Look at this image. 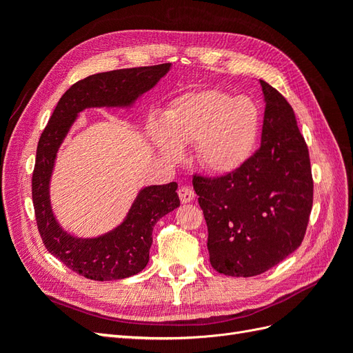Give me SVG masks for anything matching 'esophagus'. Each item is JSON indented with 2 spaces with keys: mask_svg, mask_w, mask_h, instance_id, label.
<instances>
[{
  "mask_svg": "<svg viewBox=\"0 0 353 353\" xmlns=\"http://www.w3.org/2000/svg\"><path fill=\"white\" fill-rule=\"evenodd\" d=\"M178 196H179V200L183 203H190L191 200L196 197V193L191 187H181L178 190Z\"/></svg>",
  "mask_w": 353,
  "mask_h": 353,
  "instance_id": "esophagus-1",
  "label": "esophagus"
}]
</instances>
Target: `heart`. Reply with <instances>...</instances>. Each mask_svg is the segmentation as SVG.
Returning a JSON list of instances; mask_svg holds the SVG:
<instances>
[{
  "mask_svg": "<svg viewBox=\"0 0 353 353\" xmlns=\"http://www.w3.org/2000/svg\"><path fill=\"white\" fill-rule=\"evenodd\" d=\"M258 134L259 110L254 103L215 90L184 95L166 112L165 125H150L152 140L163 157L178 162L183 145L196 144L199 165L218 175L245 163Z\"/></svg>",
  "mask_w": 353,
  "mask_h": 353,
  "instance_id": "heart-1",
  "label": "heart"
}]
</instances>
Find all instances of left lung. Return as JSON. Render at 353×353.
<instances>
[{"label": "left lung", "mask_w": 353, "mask_h": 353, "mask_svg": "<svg viewBox=\"0 0 353 353\" xmlns=\"http://www.w3.org/2000/svg\"><path fill=\"white\" fill-rule=\"evenodd\" d=\"M259 82L265 100L259 150L231 174L193 178L208 223L210 265L231 276L259 275L293 253L314 200L307 145L292 105Z\"/></svg>", "instance_id": "obj_1"}]
</instances>
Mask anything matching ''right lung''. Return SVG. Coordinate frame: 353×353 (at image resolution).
Returning <instances> with one entry per match:
<instances>
[{
	"label": "right lung",
	"mask_w": 353,
	"mask_h": 353,
	"mask_svg": "<svg viewBox=\"0 0 353 353\" xmlns=\"http://www.w3.org/2000/svg\"><path fill=\"white\" fill-rule=\"evenodd\" d=\"M169 69L170 63H163L95 73L78 81L63 94L41 134L32 175L38 231L47 250L85 279L122 280L145 268L153 243V227L179 206L178 184L141 188L126 218L116 228L99 237H74L61 228L51 209L50 181L59 148L78 119V113L91 108H131Z\"/></svg>",
	"instance_id": "add662e5"
}]
</instances>
